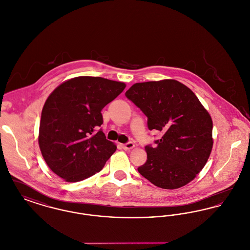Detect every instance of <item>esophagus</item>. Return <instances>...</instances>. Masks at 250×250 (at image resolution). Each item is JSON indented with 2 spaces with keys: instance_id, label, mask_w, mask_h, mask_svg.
Returning a JSON list of instances; mask_svg holds the SVG:
<instances>
[{
  "instance_id": "obj_1",
  "label": "esophagus",
  "mask_w": 250,
  "mask_h": 250,
  "mask_svg": "<svg viewBox=\"0 0 250 250\" xmlns=\"http://www.w3.org/2000/svg\"><path fill=\"white\" fill-rule=\"evenodd\" d=\"M135 147V144L133 143H125V144H123V148L125 149V150H131V149H133Z\"/></svg>"
}]
</instances>
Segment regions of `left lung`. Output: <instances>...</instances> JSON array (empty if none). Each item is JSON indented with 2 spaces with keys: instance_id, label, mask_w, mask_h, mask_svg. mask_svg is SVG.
Wrapping results in <instances>:
<instances>
[{
  "instance_id": "left-lung-1",
  "label": "left lung",
  "mask_w": 250,
  "mask_h": 250,
  "mask_svg": "<svg viewBox=\"0 0 250 250\" xmlns=\"http://www.w3.org/2000/svg\"><path fill=\"white\" fill-rule=\"evenodd\" d=\"M128 99L148 118V128L159 131L156 147H145L147 161L138 170L164 189L180 188L205 166L213 148V121L196 95L175 80L133 84Z\"/></svg>"
}]
</instances>
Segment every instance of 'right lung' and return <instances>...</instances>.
I'll return each mask as SVG.
<instances>
[{"instance_id": "right-lung-1", "label": "right lung", "mask_w": 250, "mask_h": 250, "mask_svg": "<svg viewBox=\"0 0 250 250\" xmlns=\"http://www.w3.org/2000/svg\"><path fill=\"white\" fill-rule=\"evenodd\" d=\"M125 83L82 76L65 81L48 95L41 113L38 144L48 167L65 182L99 172L117 147L97 131L102 108Z\"/></svg>"}]
</instances>
